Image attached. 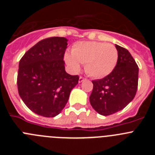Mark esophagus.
Listing matches in <instances>:
<instances>
[{"mask_svg": "<svg viewBox=\"0 0 155 155\" xmlns=\"http://www.w3.org/2000/svg\"><path fill=\"white\" fill-rule=\"evenodd\" d=\"M85 80H86V78H83V77L81 76L80 78H79L78 81H79V83H81L82 81H85Z\"/></svg>", "mask_w": 155, "mask_h": 155, "instance_id": "esophagus-1", "label": "esophagus"}]
</instances>
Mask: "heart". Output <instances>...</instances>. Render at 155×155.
Listing matches in <instances>:
<instances>
[{
    "mask_svg": "<svg viewBox=\"0 0 155 155\" xmlns=\"http://www.w3.org/2000/svg\"><path fill=\"white\" fill-rule=\"evenodd\" d=\"M66 62L74 71H78L81 64H85L86 73L94 78H102L114 70L118 61V50L110 43L95 41L78 42L71 53L64 56Z\"/></svg>",
    "mask_w": 155,
    "mask_h": 155,
    "instance_id": "1",
    "label": "heart"
}]
</instances>
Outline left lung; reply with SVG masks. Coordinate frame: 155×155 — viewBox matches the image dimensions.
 <instances>
[{
	"instance_id": "8db88e82",
	"label": "left lung",
	"mask_w": 155,
	"mask_h": 155,
	"mask_svg": "<svg viewBox=\"0 0 155 155\" xmlns=\"http://www.w3.org/2000/svg\"><path fill=\"white\" fill-rule=\"evenodd\" d=\"M116 48L118 61L114 70L102 79L92 81L90 103L102 116H109L124 109L134 99L137 89V64L127 49L118 45Z\"/></svg>"
}]
</instances>
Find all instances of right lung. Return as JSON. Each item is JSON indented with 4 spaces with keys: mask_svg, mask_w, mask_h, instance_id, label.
<instances>
[{
    "mask_svg": "<svg viewBox=\"0 0 155 155\" xmlns=\"http://www.w3.org/2000/svg\"><path fill=\"white\" fill-rule=\"evenodd\" d=\"M64 37L42 39L25 53L19 61L18 94L33 113L54 117L68 102L79 77L65 71L64 57L68 46Z\"/></svg>",
    "mask_w": 155,
    "mask_h": 155,
    "instance_id": "right-lung-1",
    "label": "right lung"
}]
</instances>
